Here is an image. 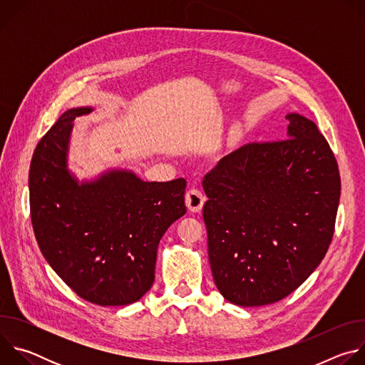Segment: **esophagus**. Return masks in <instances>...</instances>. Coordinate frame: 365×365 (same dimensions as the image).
<instances>
[{"label": "esophagus", "mask_w": 365, "mask_h": 365, "mask_svg": "<svg viewBox=\"0 0 365 365\" xmlns=\"http://www.w3.org/2000/svg\"><path fill=\"white\" fill-rule=\"evenodd\" d=\"M186 206L190 212H199L205 203V196L199 189H190L187 190L186 196Z\"/></svg>", "instance_id": "esophagus-1"}]
</instances>
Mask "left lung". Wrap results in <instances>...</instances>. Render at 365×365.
I'll list each match as a JSON object with an SVG mask.
<instances>
[{
	"label": "left lung",
	"instance_id": "1",
	"mask_svg": "<svg viewBox=\"0 0 365 365\" xmlns=\"http://www.w3.org/2000/svg\"><path fill=\"white\" fill-rule=\"evenodd\" d=\"M287 138L248 143L206 173L203 221L220 293L263 306L294 292L324 259L341 178L315 123L289 114Z\"/></svg>",
	"mask_w": 365,
	"mask_h": 365
}]
</instances>
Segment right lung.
Returning a JSON list of instances; mask_svg holds the SVG:
<instances>
[{
  "label": "right lung",
  "instance_id": "1",
  "mask_svg": "<svg viewBox=\"0 0 365 365\" xmlns=\"http://www.w3.org/2000/svg\"><path fill=\"white\" fill-rule=\"evenodd\" d=\"M91 111L68 110L37 143L29 172L31 224L47 263L79 297L124 306L154 282L159 242L186 214V180L143 182L118 170L78 185L66 168L68 144L73 120Z\"/></svg>",
  "mask_w": 365,
  "mask_h": 365
}]
</instances>
